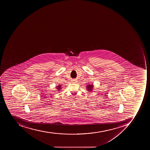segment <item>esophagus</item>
I'll use <instances>...</instances> for the list:
<instances>
[{
	"label": "esophagus",
	"instance_id": "34e87169",
	"mask_svg": "<svg viewBox=\"0 0 150 150\" xmlns=\"http://www.w3.org/2000/svg\"><path fill=\"white\" fill-rule=\"evenodd\" d=\"M72 81H73V82H76V80H72Z\"/></svg>",
	"mask_w": 150,
	"mask_h": 150
}]
</instances>
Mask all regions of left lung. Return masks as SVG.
<instances>
[{"label": "left lung", "instance_id": "left-lung-1", "mask_svg": "<svg viewBox=\"0 0 150 150\" xmlns=\"http://www.w3.org/2000/svg\"><path fill=\"white\" fill-rule=\"evenodd\" d=\"M94 85L93 84H88V85L86 86V90H87L88 91L91 92L93 91V88H94Z\"/></svg>", "mask_w": 150, "mask_h": 150}]
</instances>
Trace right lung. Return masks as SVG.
Returning a JSON list of instances; mask_svg holds the SVG:
<instances>
[{
  "label": "right lung",
  "instance_id": "obj_1",
  "mask_svg": "<svg viewBox=\"0 0 150 150\" xmlns=\"http://www.w3.org/2000/svg\"><path fill=\"white\" fill-rule=\"evenodd\" d=\"M62 85H60V84H59L58 86H56V89H57V91H59L60 90H62Z\"/></svg>",
  "mask_w": 150,
  "mask_h": 150
}]
</instances>
